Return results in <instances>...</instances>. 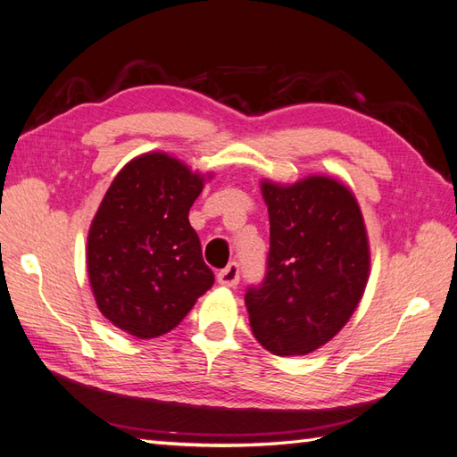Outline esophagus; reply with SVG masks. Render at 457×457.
Listing matches in <instances>:
<instances>
[{
	"label": "esophagus",
	"mask_w": 457,
	"mask_h": 457,
	"mask_svg": "<svg viewBox=\"0 0 457 457\" xmlns=\"http://www.w3.org/2000/svg\"><path fill=\"white\" fill-rule=\"evenodd\" d=\"M217 279H219L220 286H225V287H237L238 281H240V268H238V263H237V262L228 263V266H227L225 270L219 271Z\"/></svg>",
	"instance_id": "34e87169"
}]
</instances>
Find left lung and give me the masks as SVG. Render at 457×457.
I'll use <instances>...</instances> for the list:
<instances>
[{
    "mask_svg": "<svg viewBox=\"0 0 457 457\" xmlns=\"http://www.w3.org/2000/svg\"><path fill=\"white\" fill-rule=\"evenodd\" d=\"M270 212L266 278L245 301L252 334L276 356L324 346L356 311L370 278V242L356 197L340 181L309 176L262 181Z\"/></svg>",
    "mask_w": 457,
    "mask_h": 457,
    "instance_id": "8db88e82",
    "label": "left lung"
}]
</instances>
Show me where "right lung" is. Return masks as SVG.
<instances>
[{"instance_id": "add662e5", "label": "right lung", "mask_w": 457, "mask_h": 457, "mask_svg": "<svg viewBox=\"0 0 457 457\" xmlns=\"http://www.w3.org/2000/svg\"><path fill=\"white\" fill-rule=\"evenodd\" d=\"M203 178L164 152L130 160L91 220L87 276L104 317L137 338L176 328L215 276L189 209Z\"/></svg>"}]
</instances>
